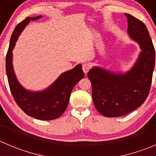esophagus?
<instances>
[{
    "label": "esophagus",
    "mask_w": 156,
    "mask_h": 156,
    "mask_svg": "<svg viewBox=\"0 0 156 156\" xmlns=\"http://www.w3.org/2000/svg\"><path fill=\"white\" fill-rule=\"evenodd\" d=\"M90 69V64L88 63H84L82 65V69L83 71H84V73H87L88 72H89Z\"/></svg>",
    "instance_id": "obj_1"
}]
</instances>
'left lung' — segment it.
Returning <instances> with one entry per match:
<instances>
[{
    "label": "left lung",
    "instance_id": "obj_1",
    "mask_svg": "<svg viewBox=\"0 0 156 156\" xmlns=\"http://www.w3.org/2000/svg\"><path fill=\"white\" fill-rule=\"evenodd\" d=\"M127 31L138 42L141 53L133 67L125 74L94 67L87 73L92 97L97 111L106 117H119L131 112L145 102L152 84L155 53L147 28L140 20L125 13Z\"/></svg>",
    "mask_w": 156,
    "mask_h": 156
}]
</instances>
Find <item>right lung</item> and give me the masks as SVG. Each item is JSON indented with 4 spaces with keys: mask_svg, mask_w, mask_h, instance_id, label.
Returning a JSON list of instances; mask_svg holds the SVG:
<instances>
[{
    "mask_svg": "<svg viewBox=\"0 0 156 156\" xmlns=\"http://www.w3.org/2000/svg\"><path fill=\"white\" fill-rule=\"evenodd\" d=\"M40 18L41 16L27 17L15 28L6 56V72L11 94L20 108L28 115L47 121L56 119L63 114L68 106L72 89L84 78V73L79 64L62 73L51 86L43 91L33 92L22 87L17 81L12 68V51L20 33L29 22Z\"/></svg>",
    "mask_w": 156,
    "mask_h": 156,
    "instance_id": "1",
    "label": "right lung"
}]
</instances>
